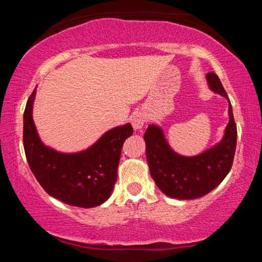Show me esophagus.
<instances>
[{"instance_id":"esophagus-1","label":"esophagus","mask_w":262,"mask_h":262,"mask_svg":"<svg viewBox=\"0 0 262 262\" xmlns=\"http://www.w3.org/2000/svg\"><path fill=\"white\" fill-rule=\"evenodd\" d=\"M145 121H147V117L143 112H136L133 114L132 117V125L134 129H141L142 127L144 126Z\"/></svg>"}]
</instances>
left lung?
<instances>
[{
    "label": "left lung",
    "instance_id": "1",
    "mask_svg": "<svg viewBox=\"0 0 262 262\" xmlns=\"http://www.w3.org/2000/svg\"><path fill=\"white\" fill-rule=\"evenodd\" d=\"M206 78L210 90L229 103V123L219 143L196 156L186 157L170 147L159 126L151 123L144 133L150 174L164 194L179 200L201 198L216 188L231 170L236 151L237 127L231 103L215 73H208Z\"/></svg>",
    "mask_w": 262,
    "mask_h": 262
}]
</instances>
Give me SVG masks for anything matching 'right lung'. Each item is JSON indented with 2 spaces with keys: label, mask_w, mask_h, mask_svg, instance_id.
Instances as JSON below:
<instances>
[{
  "label": "right lung",
  "mask_w": 262,
  "mask_h": 262,
  "mask_svg": "<svg viewBox=\"0 0 262 262\" xmlns=\"http://www.w3.org/2000/svg\"><path fill=\"white\" fill-rule=\"evenodd\" d=\"M35 89L24 111L23 143L31 171L41 187L66 205L94 208L110 198L118 176L121 148L132 136L130 123L114 127L83 151L66 154L42 143L32 110Z\"/></svg>",
  "instance_id": "1"
}]
</instances>
